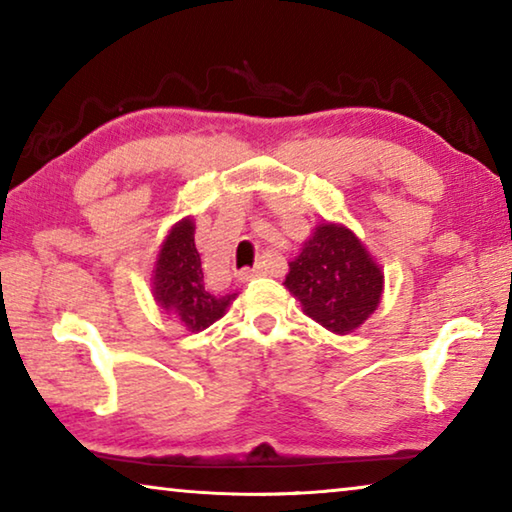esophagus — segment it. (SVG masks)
<instances>
[{
    "label": "esophagus",
    "mask_w": 512,
    "mask_h": 512,
    "mask_svg": "<svg viewBox=\"0 0 512 512\" xmlns=\"http://www.w3.org/2000/svg\"><path fill=\"white\" fill-rule=\"evenodd\" d=\"M264 273H266V268L262 264H257L253 268H244V271H239V280L248 282V280H253V277H262Z\"/></svg>",
    "instance_id": "1"
}]
</instances>
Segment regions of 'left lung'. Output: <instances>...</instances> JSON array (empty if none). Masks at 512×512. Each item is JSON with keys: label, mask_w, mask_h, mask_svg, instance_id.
Segmentation results:
<instances>
[{"label": "left lung", "mask_w": 512, "mask_h": 512, "mask_svg": "<svg viewBox=\"0 0 512 512\" xmlns=\"http://www.w3.org/2000/svg\"><path fill=\"white\" fill-rule=\"evenodd\" d=\"M302 311L334 334H352L379 307L384 271L343 223H318L284 277Z\"/></svg>", "instance_id": "obj_1"}]
</instances>
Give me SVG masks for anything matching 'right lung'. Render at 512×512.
<instances>
[{
    "label": "right lung",
    "mask_w": 512,
    "mask_h": 512,
    "mask_svg": "<svg viewBox=\"0 0 512 512\" xmlns=\"http://www.w3.org/2000/svg\"><path fill=\"white\" fill-rule=\"evenodd\" d=\"M194 219H180L164 237L151 275L153 300L187 332H203L216 323L237 293L214 296L205 289L201 255L194 244Z\"/></svg>",
    "instance_id": "obj_1"
}]
</instances>
